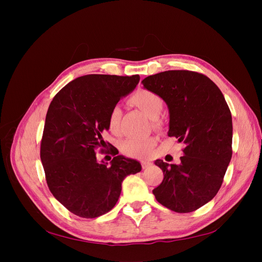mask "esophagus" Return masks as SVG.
I'll return each mask as SVG.
<instances>
[{
  "label": "esophagus",
  "instance_id": "34e87169",
  "mask_svg": "<svg viewBox=\"0 0 262 262\" xmlns=\"http://www.w3.org/2000/svg\"><path fill=\"white\" fill-rule=\"evenodd\" d=\"M141 165H142V168H143V169H146V168L150 167V165H152V164L148 163V162H142V163H141Z\"/></svg>",
  "mask_w": 262,
  "mask_h": 262
}]
</instances>
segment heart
Masks as SVG:
<instances>
[{
  "mask_svg": "<svg viewBox=\"0 0 262 262\" xmlns=\"http://www.w3.org/2000/svg\"><path fill=\"white\" fill-rule=\"evenodd\" d=\"M130 101L137 107H139L148 118L152 119L153 124L155 126L158 125L157 117L160 116L163 109V99L161 96H158L156 93L150 92L148 90H139L132 95ZM120 116L121 110L118 106H115L110 110L108 115L109 130L114 133L118 131ZM156 142L157 140L155 137H145L141 139L131 138L123 141L120 145V148L122 153L126 156L144 158L147 157L150 152H152L156 145Z\"/></svg>",
  "mask_w": 262,
  "mask_h": 262,
  "instance_id": "obj_1",
  "label": "heart"
}]
</instances>
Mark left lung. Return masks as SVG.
I'll list each match as a JSON object with an SVG mask.
<instances>
[{
	"mask_svg": "<svg viewBox=\"0 0 262 262\" xmlns=\"http://www.w3.org/2000/svg\"><path fill=\"white\" fill-rule=\"evenodd\" d=\"M142 84L167 104L168 137L186 144L180 164L155 161L164 179L153 194L171 211H195L216 195L231 162V110L219 87L193 71H165L145 77Z\"/></svg>",
	"mask_w": 262,
	"mask_h": 262,
	"instance_id": "left-lung-1",
	"label": "left lung"
}]
</instances>
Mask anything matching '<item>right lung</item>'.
<instances>
[{"label":"right lung","instance_id":"obj_1","mask_svg":"<svg viewBox=\"0 0 262 262\" xmlns=\"http://www.w3.org/2000/svg\"><path fill=\"white\" fill-rule=\"evenodd\" d=\"M139 81V75H84L63 87L48 108L40 144L46 180L55 199L77 216L109 212L123 179L142 169L136 160L116 157L114 146L106 150L115 155L109 166L96 156L107 146L102 133L109 129L110 110Z\"/></svg>","mask_w":262,"mask_h":262}]
</instances>
